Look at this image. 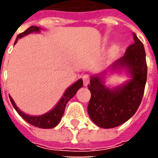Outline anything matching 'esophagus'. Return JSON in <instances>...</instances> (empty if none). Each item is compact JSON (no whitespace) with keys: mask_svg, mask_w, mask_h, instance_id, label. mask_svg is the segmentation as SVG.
I'll use <instances>...</instances> for the list:
<instances>
[{"mask_svg":"<svg viewBox=\"0 0 158 158\" xmlns=\"http://www.w3.org/2000/svg\"><path fill=\"white\" fill-rule=\"evenodd\" d=\"M83 83H84V85L87 86L89 85V74H85L83 76Z\"/></svg>","mask_w":158,"mask_h":158,"instance_id":"1","label":"esophagus"}]
</instances>
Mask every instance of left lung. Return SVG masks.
Segmentation results:
<instances>
[{
	"instance_id": "1",
	"label": "left lung",
	"mask_w": 158,
	"mask_h": 158,
	"mask_svg": "<svg viewBox=\"0 0 158 158\" xmlns=\"http://www.w3.org/2000/svg\"><path fill=\"white\" fill-rule=\"evenodd\" d=\"M134 44L127 48L125 54L110 66L108 70L90 76L88 85L91 97L88 113L96 125L111 129L121 125L135 113L142 101L147 65L144 45L134 33ZM125 71L131 79L118 86L109 88L105 85L108 72Z\"/></svg>"
}]
</instances>
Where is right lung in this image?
Masks as SVG:
<instances>
[{
    "instance_id": "right-lung-1",
    "label": "right lung",
    "mask_w": 158,
    "mask_h": 158,
    "mask_svg": "<svg viewBox=\"0 0 158 158\" xmlns=\"http://www.w3.org/2000/svg\"><path fill=\"white\" fill-rule=\"evenodd\" d=\"M40 29H41L40 27H37V26H31V27H29V29H26L24 32H23L22 34H20V35H18L14 44H16L18 42L19 39L22 38L23 36L28 35L32 34V33H40ZM82 86V79H78L75 83H73L72 85H70L68 89H66L64 94L62 95V98L59 100L58 102L56 103V105L51 111H49L47 113L42 114V115H39V116H31V115L26 114L23 112H22L17 106V105L14 102L13 99L11 97V96H9V97H10V101H11L13 107L15 108L18 113L25 120L26 122H28L29 123L35 126V127L40 128V129H52V128H54V127L57 125L59 122L61 121L62 115H63L64 111H65L67 103L69 102V100L74 96L76 92Z\"/></svg>"
}]
</instances>
